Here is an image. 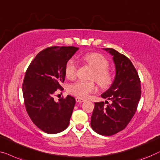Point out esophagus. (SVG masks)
<instances>
[{
	"label": "esophagus",
	"instance_id": "obj_1",
	"mask_svg": "<svg viewBox=\"0 0 160 160\" xmlns=\"http://www.w3.org/2000/svg\"><path fill=\"white\" fill-rule=\"evenodd\" d=\"M75 100H76V102H77L78 103H82V102H85V99H83V98H80V97H77L75 98Z\"/></svg>",
	"mask_w": 160,
	"mask_h": 160
}]
</instances>
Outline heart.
Here are the masks:
<instances>
[{
  "instance_id": "obj_1",
  "label": "heart",
  "mask_w": 160,
  "mask_h": 160,
  "mask_svg": "<svg viewBox=\"0 0 160 160\" xmlns=\"http://www.w3.org/2000/svg\"><path fill=\"white\" fill-rule=\"evenodd\" d=\"M83 60L93 69L92 78L102 86H107L111 82V76L107 67L109 62L103 55L98 53H90L83 57ZM77 71V64L74 58L67 61L65 65V75L69 79L75 77ZM96 91L95 83L92 81H77L69 85L68 91L74 96L84 98H87L90 93Z\"/></svg>"
}]
</instances>
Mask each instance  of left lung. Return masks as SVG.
<instances>
[{"label": "left lung", "mask_w": 160, "mask_h": 160, "mask_svg": "<svg viewBox=\"0 0 160 160\" xmlns=\"http://www.w3.org/2000/svg\"><path fill=\"white\" fill-rule=\"evenodd\" d=\"M112 56L115 77L103 98L112 101L105 106L95 103L91 116L92 129L102 136H112L125 129L136 113L140 100L141 82L138 72L128 57L113 48H103ZM108 103L106 101L105 103Z\"/></svg>", "instance_id": "left-lung-1"}]
</instances>
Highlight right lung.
I'll use <instances>...</instances> for the list:
<instances>
[{
	"label": "right lung",
	"mask_w": 160,
	"mask_h": 160,
	"mask_svg": "<svg viewBox=\"0 0 160 160\" xmlns=\"http://www.w3.org/2000/svg\"><path fill=\"white\" fill-rule=\"evenodd\" d=\"M79 48L53 46L40 51L30 63L24 76L22 92L28 115L33 123L49 134L58 133L68 127L75 99H53L65 79V65Z\"/></svg>",
	"instance_id": "1"
}]
</instances>
